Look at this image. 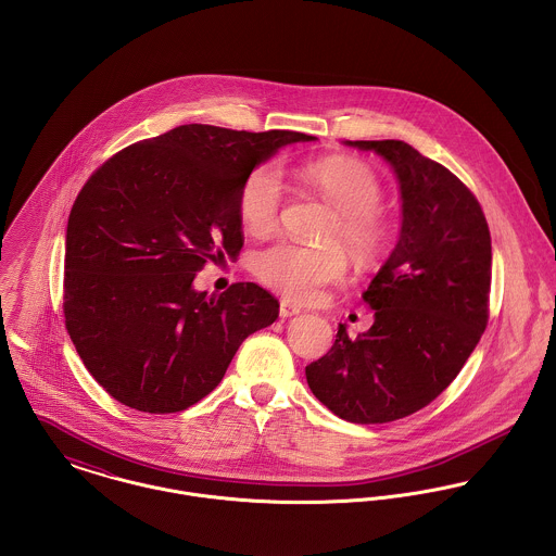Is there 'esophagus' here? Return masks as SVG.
I'll return each instance as SVG.
<instances>
[{"mask_svg":"<svg viewBox=\"0 0 556 556\" xmlns=\"http://www.w3.org/2000/svg\"><path fill=\"white\" fill-rule=\"evenodd\" d=\"M299 313H301V307L294 305L292 301H286V299H283V301L279 303V315H281V317H292V315H299Z\"/></svg>","mask_w":556,"mask_h":556,"instance_id":"34e87169","label":"esophagus"}]
</instances>
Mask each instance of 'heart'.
Here are the masks:
<instances>
[{
	"instance_id": "obj_1",
	"label": "heart",
	"mask_w": 556,
	"mask_h": 556,
	"mask_svg": "<svg viewBox=\"0 0 556 556\" xmlns=\"http://www.w3.org/2000/svg\"><path fill=\"white\" fill-rule=\"evenodd\" d=\"M303 179L337 211L326 239H341L361 257H375L386 241L381 219L383 187L367 164L352 157H324L303 166ZM283 177L275 164L253 168L239 189V217L253 235L268 232L281 211ZM257 279L275 292L311 301L321 288L337 283L348 273V257L337 245L307 248L277 241L253 257Z\"/></svg>"
}]
</instances>
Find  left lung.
<instances>
[{
    "label": "left lung",
    "mask_w": 556,
    "mask_h": 556,
    "mask_svg": "<svg viewBox=\"0 0 556 556\" xmlns=\"http://www.w3.org/2000/svg\"><path fill=\"white\" fill-rule=\"evenodd\" d=\"M381 155L403 200L399 241L363 301L375 321L311 363V392L339 418L383 425L427 407L460 372L489 324L493 248L476 195L403 140H345Z\"/></svg>",
    "instance_id": "obj_1"
}]
</instances>
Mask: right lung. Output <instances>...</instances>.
I'll return each instance as SVG.
<instances>
[{"instance_id":"1","label":"right lung","mask_w":556,"mask_h":556,"mask_svg":"<svg viewBox=\"0 0 556 556\" xmlns=\"http://www.w3.org/2000/svg\"><path fill=\"white\" fill-rule=\"evenodd\" d=\"M315 136L179 125L125 147L80 189L65 232L63 315L93 379L147 414L184 412L241 343L279 315L273 294L193 288L208 260L243 248L239 189L281 147Z\"/></svg>"}]
</instances>
